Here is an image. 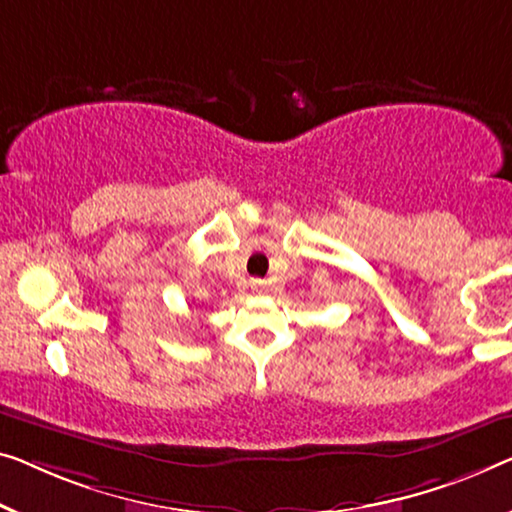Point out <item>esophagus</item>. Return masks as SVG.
Returning a JSON list of instances; mask_svg holds the SVG:
<instances>
[{
  "mask_svg": "<svg viewBox=\"0 0 512 512\" xmlns=\"http://www.w3.org/2000/svg\"><path fill=\"white\" fill-rule=\"evenodd\" d=\"M250 289H253V294H264L266 289H269V282L255 278V280H250Z\"/></svg>",
  "mask_w": 512,
  "mask_h": 512,
  "instance_id": "1",
  "label": "esophagus"
}]
</instances>
